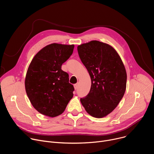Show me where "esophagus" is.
Segmentation results:
<instances>
[{
	"label": "esophagus",
	"mask_w": 154,
	"mask_h": 154,
	"mask_svg": "<svg viewBox=\"0 0 154 154\" xmlns=\"http://www.w3.org/2000/svg\"><path fill=\"white\" fill-rule=\"evenodd\" d=\"M74 87L75 90H77V88H78V83H76V84L74 85Z\"/></svg>",
	"instance_id": "esophagus-1"
}]
</instances>
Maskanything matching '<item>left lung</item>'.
<instances>
[{
	"instance_id": "left-lung-1",
	"label": "left lung",
	"mask_w": 154,
	"mask_h": 154,
	"mask_svg": "<svg viewBox=\"0 0 154 154\" xmlns=\"http://www.w3.org/2000/svg\"><path fill=\"white\" fill-rule=\"evenodd\" d=\"M77 51L91 80L90 93L80 102L93 117H105L116 108L125 91L127 73L123 62L112 46L99 41L82 44Z\"/></svg>"
}]
</instances>
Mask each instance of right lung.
Listing matches in <instances>:
<instances>
[{
	"label": "right lung",
	"instance_id": "add662e5",
	"mask_svg": "<svg viewBox=\"0 0 154 154\" xmlns=\"http://www.w3.org/2000/svg\"><path fill=\"white\" fill-rule=\"evenodd\" d=\"M74 48V45L51 44L41 49L30 63L26 91L33 106L42 115L52 118L61 115L73 97L74 86L61 65Z\"/></svg>",
	"mask_w": 154,
	"mask_h": 154
}]
</instances>
